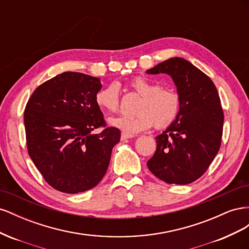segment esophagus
Returning <instances> with one entry per match:
<instances>
[{
	"mask_svg": "<svg viewBox=\"0 0 249 249\" xmlns=\"http://www.w3.org/2000/svg\"><path fill=\"white\" fill-rule=\"evenodd\" d=\"M134 135H130V134H126V133H122V140H125V139H130L133 138Z\"/></svg>",
	"mask_w": 249,
	"mask_h": 249,
	"instance_id": "1",
	"label": "esophagus"
}]
</instances>
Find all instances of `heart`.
<instances>
[{
	"mask_svg": "<svg viewBox=\"0 0 249 249\" xmlns=\"http://www.w3.org/2000/svg\"><path fill=\"white\" fill-rule=\"evenodd\" d=\"M131 87L141 95L136 116H119L109 119V124L126 134H137L148 130L153 124L157 129L170 125L180 110V97L176 90L162 88L160 84L144 77H137ZM95 103L103 111L117 112L120 105L119 88L116 83L103 87L95 94Z\"/></svg>",
	"mask_w": 249,
	"mask_h": 249,
	"instance_id": "obj_1",
	"label": "heart"
}]
</instances>
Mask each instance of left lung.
I'll return each mask as SVG.
<instances>
[{
    "instance_id": "left-lung-1",
    "label": "left lung",
    "mask_w": 249,
    "mask_h": 249,
    "mask_svg": "<svg viewBox=\"0 0 249 249\" xmlns=\"http://www.w3.org/2000/svg\"><path fill=\"white\" fill-rule=\"evenodd\" d=\"M146 72L169 74L180 97L178 116L156 137L147 167L167 184H190L207 171L220 148L224 115L219 94L212 80L183 58H170Z\"/></svg>"
}]
</instances>
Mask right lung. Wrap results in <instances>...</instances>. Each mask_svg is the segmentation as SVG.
<instances>
[{
  "mask_svg": "<svg viewBox=\"0 0 249 249\" xmlns=\"http://www.w3.org/2000/svg\"><path fill=\"white\" fill-rule=\"evenodd\" d=\"M101 88L99 78L65 71L37 87L27 103L24 123L29 156L58 191L76 194L95 187L120 140V131L106 127L95 103ZM99 127L105 129L92 134Z\"/></svg>",
  "mask_w": 249,
  "mask_h": 249,
  "instance_id": "add662e5",
  "label": "right lung"
}]
</instances>
